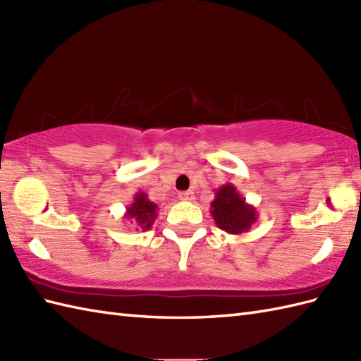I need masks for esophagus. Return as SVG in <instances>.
<instances>
[{
	"instance_id": "34e87169",
	"label": "esophagus",
	"mask_w": 361,
	"mask_h": 361,
	"mask_svg": "<svg viewBox=\"0 0 361 361\" xmlns=\"http://www.w3.org/2000/svg\"><path fill=\"white\" fill-rule=\"evenodd\" d=\"M178 197H180V200H183V202H192L194 198H195L192 190H186V192H180Z\"/></svg>"
}]
</instances>
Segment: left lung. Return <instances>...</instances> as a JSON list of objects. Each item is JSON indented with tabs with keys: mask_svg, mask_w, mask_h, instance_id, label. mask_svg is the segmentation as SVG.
<instances>
[{
	"mask_svg": "<svg viewBox=\"0 0 361 361\" xmlns=\"http://www.w3.org/2000/svg\"><path fill=\"white\" fill-rule=\"evenodd\" d=\"M211 216L216 225L228 234L248 233L256 224L257 211L245 202L239 190L231 183L216 189V198L211 203Z\"/></svg>",
	"mask_w": 361,
	"mask_h": 361,
	"instance_id": "1",
	"label": "left lung"
}]
</instances>
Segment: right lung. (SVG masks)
Wrapping results in <instances>:
<instances>
[{
  "label": "right lung",
  "mask_w": 361,
  "mask_h": 361,
  "mask_svg": "<svg viewBox=\"0 0 361 361\" xmlns=\"http://www.w3.org/2000/svg\"><path fill=\"white\" fill-rule=\"evenodd\" d=\"M157 211L158 204L150 202L147 194L136 192L133 202L127 206L124 219L128 220L130 224H135L142 231H149L155 224Z\"/></svg>",
  "instance_id": "1"
}]
</instances>
